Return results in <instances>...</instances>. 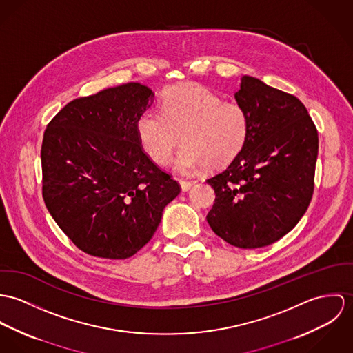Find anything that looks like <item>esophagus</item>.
<instances>
[{
  "label": "esophagus",
  "mask_w": 353,
  "mask_h": 353,
  "mask_svg": "<svg viewBox=\"0 0 353 353\" xmlns=\"http://www.w3.org/2000/svg\"><path fill=\"white\" fill-rule=\"evenodd\" d=\"M194 185V183L192 181H185V180H180V187H181V190L184 191V192H187L188 190H191V187Z\"/></svg>",
  "instance_id": "obj_1"
}]
</instances>
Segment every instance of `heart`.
<instances>
[{
	"label": "heart",
	"instance_id": "1",
	"mask_svg": "<svg viewBox=\"0 0 353 353\" xmlns=\"http://www.w3.org/2000/svg\"><path fill=\"white\" fill-rule=\"evenodd\" d=\"M137 132L143 152L158 165H168L183 141L174 162L179 173L190 174L203 166L219 170L242 152L249 117L239 104L185 82L165 92L162 111L148 110L138 118Z\"/></svg>",
	"mask_w": 353,
	"mask_h": 353
}]
</instances>
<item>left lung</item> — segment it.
I'll return each mask as SVG.
<instances>
[{
    "mask_svg": "<svg viewBox=\"0 0 353 353\" xmlns=\"http://www.w3.org/2000/svg\"><path fill=\"white\" fill-rule=\"evenodd\" d=\"M249 117L242 152L207 183L215 203L207 214L212 232L230 245L256 249L291 232L314 192L318 132L292 94L249 76L234 94Z\"/></svg>",
    "mask_w": 353,
    "mask_h": 353,
    "instance_id": "8db88e82",
    "label": "left lung"
}]
</instances>
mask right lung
Listing matches in <instances>:
<instances>
[{
    "label": "right lung",
    "instance_id": "1",
    "mask_svg": "<svg viewBox=\"0 0 353 353\" xmlns=\"http://www.w3.org/2000/svg\"><path fill=\"white\" fill-rule=\"evenodd\" d=\"M154 101L128 82L79 97L48 123L41 143L44 204L82 252L123 260L156 233L180 185L143 152L138 118Z\"/></svg>",
    "mask_w": 353,
    "mask_h": 353
}]
</instances>
